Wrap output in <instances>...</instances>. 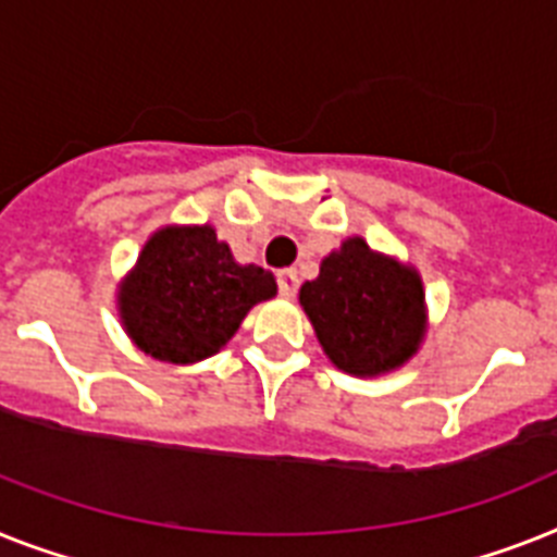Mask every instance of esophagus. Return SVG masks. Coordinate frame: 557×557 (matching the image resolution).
<instances>
[{"mask_svg": "<svg viewBox=\"0 0 557 557\" xmlns=\"http://www.w3.org/2000/svg\"><path fill=\"white\" fill-rule=\"evenodd\" d=\"M278 278V293H282L284 298H293L298 293V275L296 270H282V273L275 275Z\"/></svg>", "mask_w": 557, "mask_h": 557, "instance_id": "esophagus-1", "label": "esophagus"}]
</instances>
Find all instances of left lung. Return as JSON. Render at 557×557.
I'll use <instances>...</instances> for the list:
<instances>
[{
    "label": "left lung",
    "mask_w": 557,
    "mask_h": 557,
    "mask_svg": "<svg viewBox=\"0 0 557 557\" xmlns=\"http://www.w3.org/2000/svg\"><path fill=\"white\" fill-rule=\"evenodd\" d=\"M324 356L347 375L379 379L401 370L424 344V282L412 264L372 250L361 236L321 259L319 278L301 284Z\"/></svg>",
    "instance_id": "8db88e82"
}]
</instances>
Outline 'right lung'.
<instances>
[{
    "label": "right lung",
    "mask_w": 557,
    "mask_h": 557,
    "mask_svg": "<svg viewBox=\"0 0 557 557\" xmlns=\"http://www.w3.org/2000/svg\"><path fill=\"white\" fill-rule=\"evenodd\" d=\"M275 293L273 273L238 264L213 224H164L119 282L116 310L145 356L196 364L222 350L247 312Z\"/></svg>",
    "instance_id": "add662e5"
}]
</instances>
